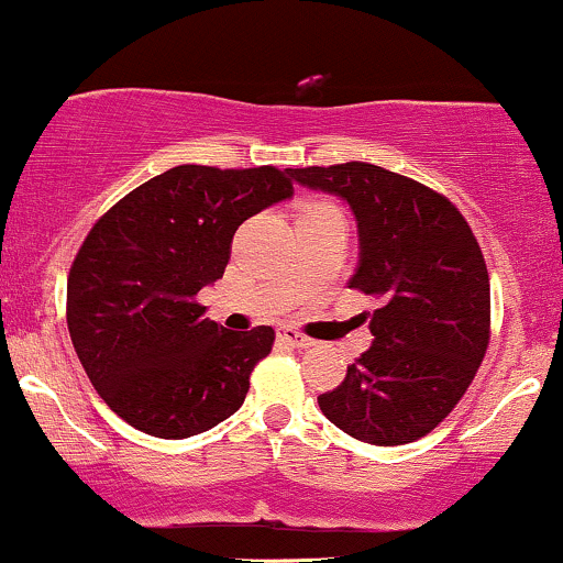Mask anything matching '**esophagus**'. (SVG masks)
Segmentation results:
<instances>
[{
  "instance_id": "obj_1",
  "label": "esophagus",
  "mask_w": 563,
  "mask_h": 563,
  "mask_svg": "<svg viewBox=\"0 0 563 563\" xmlns=\"http://www.w3.org/2000/svg\"><path fill=\"white\" fill-rule=\"evenodd\" d=\"M279 340H282V343L292 345V349H311V345H313V340L308 338V334H302L298 330H289V327L279 330Z\"/></svg>"
}]
</instances>
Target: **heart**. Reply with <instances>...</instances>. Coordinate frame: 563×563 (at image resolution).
Wrapping results in <instances>:
<instances>
[{
	"mask_svg": "<svg viewBox=\"0 0 563 563\" xmlns=\"http://www.w3.org/2000/svg\"><path fill=\"white\" fill-rule=\"evenodd\" d=\"M306 210H332V207L330 205H308Z\"/></svg>",
	"mask_w": 563,
	"mask_h": 563,
	"instance_id": "b5f03b06",
	"label": "heart"
}]
</instances>
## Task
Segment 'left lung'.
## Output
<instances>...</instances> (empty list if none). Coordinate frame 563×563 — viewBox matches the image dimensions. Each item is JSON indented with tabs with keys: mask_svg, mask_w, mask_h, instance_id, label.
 <instances>
[{
	"mask_svg": "<svg viewBox=\"0 0 563 563\" xmlns=\"http://www.w3.org/2000/svg\"><path fill=\"white\" fill-rule=\"evenodd\" d=\"M287 175L349 201L358 225L349 287L380 300L369 351L319 396L321 412L366 444L422 439L463 399L489 345V274L471 225L433 188L377 164Z\"/></svg>",
	"mask_w": 563,
	"mask_h": 563,
	"instance_id": "obj_1",
	"label": "left lung"
}]
</instances>
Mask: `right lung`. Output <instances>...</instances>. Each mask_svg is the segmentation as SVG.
Wrapping results in <instances>:
<instances>
[{
  "label": "right lung",
  "mask_w": 563,
  "mask_h": 563,
  "mask_svg": "<svg viewBox=\"0 0 563 563\" xmlns=\"http://www.w3.org/2000/svg\"><path fill=\"white\" fill-rule=\"evenodd\" d=\"M289 197L287 169L180 164L87 233L68 274V332L100 399L132 428L188 439L242 407L276 334L223 330L197 295L223 276L239 225Z\"/></svg>",
  "instance_id": "right-lung-1"
}]
</instances>
